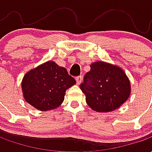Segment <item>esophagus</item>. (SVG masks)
Here are the masks:
<instances>
[{
	"label": "esophagus",
	"mask_w": 152,
	"mask_h": 152,
	"mask_svg": "<svg viewBox=\"0 0 152 152\" xmlns=\"http://www.w3.org/2000/svg\"><path fill=\"white\" fill-rule=\"evenodd\" d=\"M76 84H77V85H80V84L81 83V81H82V77H81V76H77V77L76 78Z\"/></svg>",
	"instance_id": "esophagus-1"
}]
</instances>
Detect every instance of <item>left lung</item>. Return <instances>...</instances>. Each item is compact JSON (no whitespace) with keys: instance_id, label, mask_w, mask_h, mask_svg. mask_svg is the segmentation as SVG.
Masks as SVG:
<instances>
[{"instance_id":"1","label":"left lung","mask_w":152,"mask_h":152,"mask_svg":"<svg viewBox=\"0 0 152 152\" xmlns=\"http://www.w3.org/2000/svg\"><path fill=\"white\" fill-rule=\"evenodd\" d=\"M80 88L94 111L108 112L120 107L130 95V82L121 67L104 62L90 65Z\"/></svg>"}]
</instances>
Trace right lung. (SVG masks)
<instances>
[{
  "label": "right lung",
  "instance_id": "obj_1",
  "mask_svg": "<svg viewBox=\"0 0 152 152\" xmlns=\"http://www.w3.org/2000/svg\"><path fill=\"white\" fill-rule=\"evenodd\" d=\"M75 84L76 80L65 67L49 61L26 73L22 81V89L26 102L45 112L59 107L66 89Z\"/></svg>",
  "mask_w": 152,
  "mask_h": 152
}]
</instances>
